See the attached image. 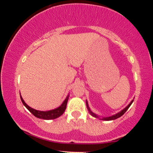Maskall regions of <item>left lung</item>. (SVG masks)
I'll return each instance as SVG.
<instances>
[{
    "label": "left lung",
    "instance_id": "obj_1",
    "mask_svg": "<svg viewBox=\"0 0 153 153\" xmlns=\"http://www.w3.org/2000/svg\"><path fill=\"white\" fill-rule=\"evenodd\" d=\"M133 101H134V100H132V101H131V102L129 103V104L128 105V106H127V107H126V108H124V109L121 111H119V113L113 115V116H111V117H103L102 119H102V120H104V121H111V120H114V119H117L119 118V117H122V116L123 114H124L125 113L126 111H127V109H128V108H129V106H131V103H132ZM86 106H87V108H88V110L89 111V113H90V114H91V116H93V117H96V118H99V116L96 115V114H94V112L91 111V109H90V108H89V106H88V104L87 101H86Z\"/></svg>",
    "mask_w": 153,
    "mask_h": 153
}]
</instances>
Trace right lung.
<instances>
[{
    "label": "right lung",
    "mask_w": 153,
    "mask_h": 153,
    "mask_svg": "<svg viewBox=\"0 0 153 153\" xmlns=\"http://www.w3.org/2000/svg\"><path fill=\"white\" fill-rule=\"evenodd\" d=\"M21 96V100H22L23 104L26 106V108H27L29 111L32 114L34 117H37L39 119H45V120H50V119H54L57 118V117H60L65 112V111L66 109L67 103H68V99H69V95L66 97V99H65V101H63L62 104L59 106L58 108H54V109L50 110V111H38L34 108H31L30 106H28L26 103L24 102V99H22V96Z\"/></svg>",
    "instance_id": "right-lung-1"
}]
</instances>
